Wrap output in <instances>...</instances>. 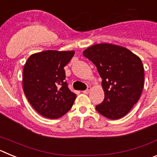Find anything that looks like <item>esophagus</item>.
I'll return each mask as SVG.
<instances>
[{
	"label": "esophagus",
	"mask_w": 157,
	"mask_h": 157,
	"mask_svg": "<svg viewBox=\"0 0 157 157\" xmlns=\"http://www.w3.org/2000/svg\"><path fill=\"white\" fill-rule=\"evenodd\" d=\"M91 90V87L90 86H88L87 87V89L86 90H84L83 91V93H84V94H89V93H90V91Z\"/></svg>",
	"instance_id": "1"
}]
</instances>
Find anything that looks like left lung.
I'll return each mask as SVG.
<instances>
[{
	"label": "left lung",
	"instance_id": "8db88e82",
	"mask_svg": "<svg viewBox=\"0 0 157 157\" xmlns=\"http://www.w3.org/2000/svg\"><path fill=\"white\" fill-rule=\"evenodd\" d=\"M97 67L105 92L103 102L96 106L100 114L118 120L128 113L141 97L144 67L141 59L129 49L112 44H97L83 51Z\"/></svg>",
	"mask_w": 157,
	"mask_h": 157
}]
</instances>
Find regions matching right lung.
Instances as JSON below:
<instances>
[{
  "mask_svg": "<svg viewBox=\"0 0 157 157\" xmlns=\"http://www.w3.org/2000/svg\"><path fill=\"white\" fill-rule=\"evenodd\" d=\"M75 51L46 50L32 54L23 67L24 94L32 107L48 119H58L71 109L76 94L65 81V66Z\"/></svg>",
  "mask_w": 157,
  "mask_h": 157,
  "instance_id": "obj_1",
  "label": "right lung"
}]
</instances>
